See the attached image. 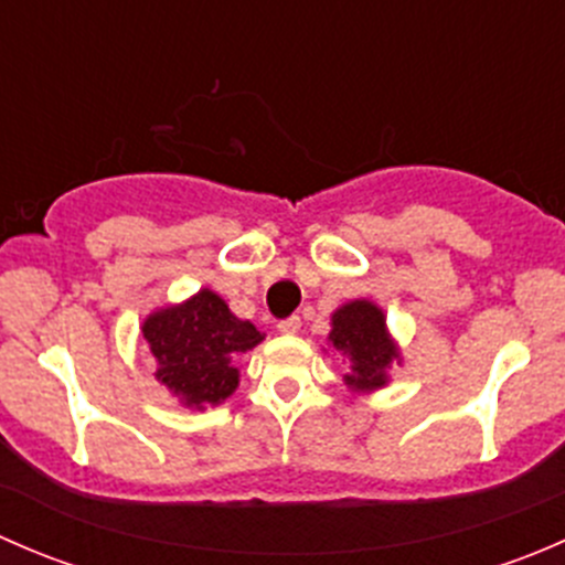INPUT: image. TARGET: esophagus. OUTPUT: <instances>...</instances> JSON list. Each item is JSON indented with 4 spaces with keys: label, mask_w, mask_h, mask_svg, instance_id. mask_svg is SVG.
<instances>
[{
    "label": "esophagus",
    "mask_w": 565,
    "mask_h": 565,
    "mask_svg": "<svg viewBox=\"0 0 565 565\" xmlns=\"http://www.w3.org/2000/svg\"><path fill=\"white\" fill-rule=\"evenodd\" d=\"M300 330V317H289V319H284V322H278V333H284V335H292V333H298Z\"/></svg>",
    "instance_id": "esophagus-1"
}]
</instances>
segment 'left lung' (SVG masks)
<instances>
[{
    "instance_id": "left-lung-1",
    "label": "left lung",
    "mask_w": 565,
    "mask_h": 565,
    "mask_svg": "<svg viewBox=\"0 0 565 565\" xmlns=\"http://www.w3.org/2000/svg\"><path fill=\"white\" fill-rule=\"evenodd\" d=\"M328 347L350 366L344 385L352 393L385 388L391 383L393 363L402 366V347L391 335L385 311L366 298L350 300L330 315Z\"/></svg>"
}]
</instances>
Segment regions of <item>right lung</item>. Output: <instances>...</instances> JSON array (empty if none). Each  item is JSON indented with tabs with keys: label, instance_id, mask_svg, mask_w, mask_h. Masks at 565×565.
Segmentation results:
<instances>
[{
	"label": "right lung",
	"instance_id": "obj_1",
	"mask_svg": "<svg viewBox=\"0 0 565 565\" xmlns=\"http://www.w3.org/2000/svg\"><path fill=\"white\" fill-rule=\"evenodd\" d=\"M265 335L232 315L226 300L202 287L182 303H167L141 322V341L156 361V380L182 407L224 404L241 385L235 366Z\"/></svg>",
	"mask_w": 565,
	"mask_h": 565
}]
</instances>
